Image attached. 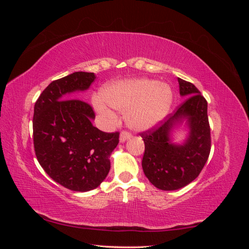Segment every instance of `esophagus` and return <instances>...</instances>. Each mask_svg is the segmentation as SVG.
<instances>
[{"mask_svg": "<svg viewBox=\"0 0 249 249\" xmlns=\"http://www.w3.org/2000/svg\"><path fill=\"white\" fill-rule=\"evenodd\" d=\"M130 137H131V133L126 132V131H123L122 133H120L119 140H120V142H124V141H126L127 139H129Z\"/></svg>", "mask_w": 249, "mask_h": 249, "instance_id": "34e87169", "label": "esophagus"}]
</instances>
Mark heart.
I'll list each match as a JSON object with an SVG mask.
<instances>
[{"label": "heart", "mask_w": 249, "mask_h": 249, "mask_svg": "<svg viewBox=\"0 0 249 249\" xmlns=\"http://www.w3.org/2000/svg\"><path fill=\"white\" fill-rule=\"evenodd\" d=\"M100 99L95 101L96 109L113 116L105 105L125 112V122L137 131H145L156 126L167 114L171 106L172 92L169 86L156 80L139 79L114 82L104 86Z\"/></svg>", "instance_id": "heart-1"}]
</instances>
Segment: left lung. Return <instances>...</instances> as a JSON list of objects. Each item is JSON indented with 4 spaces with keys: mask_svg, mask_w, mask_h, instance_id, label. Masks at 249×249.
<instances>
[{
    "mask_svg": "<svg viewBox=\"0 0 249 249\" xmlns=\"http://www.w3.org/2000/svg\"><path fill=\"white\" fill-rule=\"evenodd\" d=\"M179 94L186 100L159 126L140 134L145 144L142 168L158 189L178 190L198 177L211 150L208 103L192 83L178 78ZM186 122L190 135L183 145L172 143V130Z\"/></svg>",
    "mask_w": 249,
    "mask_h": 249,
    "instance_id": "obj_1",
    "label": "left lung"
}]
</instances>
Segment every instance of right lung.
<instances>
[{"instance_id": "obj_1", "label": "right lung", "mask_w": 249, "mask_h": 249, "mask_svg": "<svg viewBox=\"0 0 249 249\" xmlns=\"http://www.w3.org/2000/svg\"><path fill=\"white\" fill-rule=\"evenodd\" d=\"M93 72L77 71L53 81L36 101L33 141L37 160L56 183L78 192L99 187L108 176L110 155L119 133H105L92 125L95 115L89 104L71 99L85 91Z\"/></svg>"}]
</instances>
